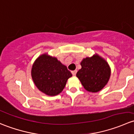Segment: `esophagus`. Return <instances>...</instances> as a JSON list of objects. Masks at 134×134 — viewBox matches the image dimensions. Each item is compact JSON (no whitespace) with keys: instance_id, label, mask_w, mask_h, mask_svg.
<instances>
[{"instance_id":"obj_1","label":"esophagus","mask_w":134,"mask_h":134,"mask_svg":"<svg viewBox=\"0 0 134 134\" xmlns=\"http://www.w3.org/2000/svg\"><path fill=\"white\" fill-rule=\"evenodd\" d=\"M76 72H77L76 70H75V71H71V72H72V75H73V76H75V75H76Z\"/></svg>"}]
</instances>
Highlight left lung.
Returning <instances> with one entry per match:
<instances>
[{"instance_id": "8db88e82", "label": "left lung", "mask_w": 134, "mask_h": 134, "mask_svg": "<svg viewBox=\"0 0 134 134\" xmlns=\"http://www.w3.org/2000/svg\"><path fill=\"white\" fill-rule=\"evenodd\" d=\"M80 65L82 68L77 72L76 76L85 90L96 93L103 89L111 75L108 62L98 54H94L82 59Z\"/></svg>"}]
</instances>
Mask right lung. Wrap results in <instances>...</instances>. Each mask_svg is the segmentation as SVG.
Masks as SVG:
<instances>
[{"mask_svg": "<svg viewBox=\"0 0 134 134\" xmlns=\"http://www.w3.org/2000/svg\"><path fill=\"white\" fill-rule=\"evenodd\" d=\"M32 80L40 91L48 96L57 95L63 91L67 80L72 76L67 67L55 57L43 54L34 63Z\"/></svg>", "mask_w": 134, "mask_h": 134, "instance_id": "obj_1", "label": "right lung"}]
</instances>
